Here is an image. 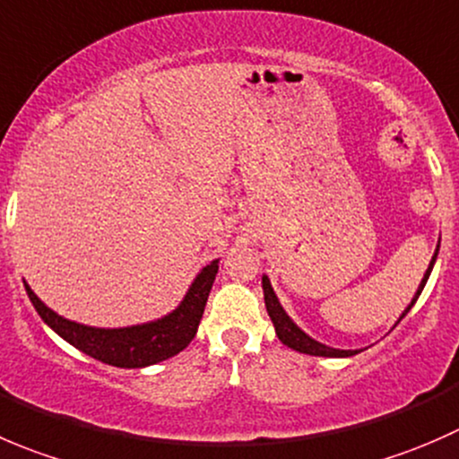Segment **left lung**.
Listing matches in <instances>:
<instances>
[{
    "instance_id": "obj_1",
    "label": "left lung",
    "mask_w": 459,
    "mask_h": 459,
    "mask_svg": "<svg viewBox=\"0 0 459 459\" xmlns=\"http://www.w3.org/2000/svg\"><path fill=\"white\" fill-rule=\"evenodd\" d=\"M437 249H439V245H437ZM437 249H435V256H433V261H430L429 270H426L424 279H421V285H420V290H417L415 299H412L411 306L403 310V315L399 316V321L408 315V310H411V307L415 306L417 299H420L421 290H424L426 281H429V276H430V270H433L435 258H437ZM263 297H265L267 315H270L272 324H274L276 334H279V339L288 348H292V351H297V352H306V355H315V357H352V355H357V351H337V348L324 346V343H319V342H315L312 337H307L301 328H297V324H294V321L285 315L283 307H281L279 299H276V294H274V290H272L270 279H267V276H263Z\"/></svg>"
}]
</instances>
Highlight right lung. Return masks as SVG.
<instances>
[{
	"mask_svg": "<svg viewBox=\"0 0 459 459\" xmlns=\"http://www.w3.org/2000/svg\"><path fill=\"white\" fill-rule=\"evenodd\" d=\"M216 272H219V261H212L210 265L203 267V272L189 288L187 297L171 315L152 321V324L113 330L89 328V325L75 324V321L56 315L51 307H47L35 297L29 285H24L38 315L77 351L102 361V364L117 366V368H144V366L178 355L196 337Z\"/></svg>",
	"mask_w": 459,
	"mask_h": 459,
	"instance_id": "add662e5",
	"label": "right lung"
}]
</instances>
